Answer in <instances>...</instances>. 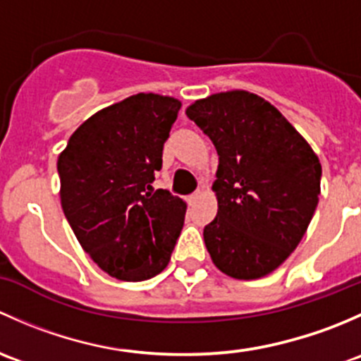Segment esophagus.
<instances>
[{
  "label": "esophagus",
  "mask_w": 361,
  "mask_h": 361,
  "mask_svg": "<svg viewBox=\"0 0 361 361\" xmlns=\"http://www.w3.org/2000/svg\"><path fill=\"white\" fill-rule=\"evenodd\" d=\"M200 196H202V191H196L195 195H191V196H189V200H188V202H189V205H195V203L198 202V200H200Z\"/></svg>",
  "instance_id": "obj_1"
}]
</instances>
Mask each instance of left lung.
I'll return each mask as SVG.
<instances>
[{
	"mask_svg": "<svg viewBox=\"0 0 361 361\" xmlns=\"http://www.w3.org/2000/svg\"><path fill=\"white\" fill-rule=\"evenodd\" d=\"M219 154V210L205 226L215 266L238 280L276 269L302 240L318 205L322 165L287 118L259 95L222 92L185 109Z\"/></svg>",
	"mask_w": 361,
	"mask_h": 361,
	"instance_id": "left-lung-1",
	"label": "left lung"
}]
</instances>
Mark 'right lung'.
Returning a JSON list of instances; mask_svg holds the SVG:
<instances>
[{"label": "right lung", "instance_id": "right-lung-1", "mask_svg": "<svg viewBox=\"0 0 361 361\" xmlns=\"http://www.w3.org/2000/svg\"><path fill=\"white\" fill-rule=\"evenodd\" d=\"M180 102L137 94L88 118L59 156L61 203L83 250L109 276L149 280L170 261L185 203L154 189Z\"/></svg>", "mask_w": 361, "mask_h": 361}]
</instances>
